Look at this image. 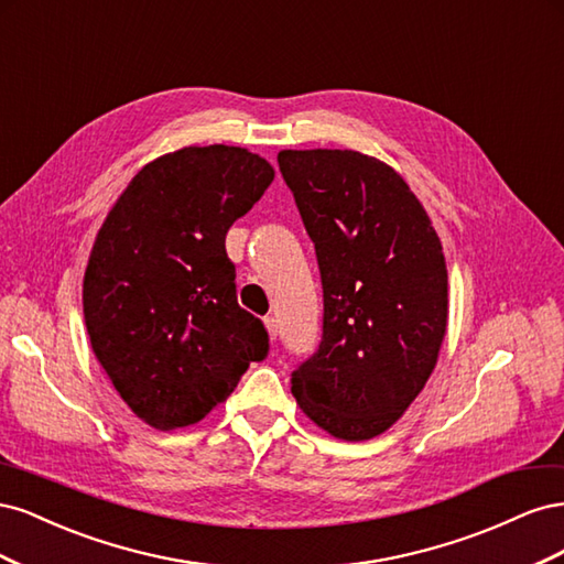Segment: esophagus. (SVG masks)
I'll list each match as a JSON object with an SVG mask.
<instances>
[{
    "mask_svg": "<svg viewBox=\"0 0 564 564\" xmlns=\"http://www.w3.org/2000/svg\"><path fill=\"white\" fill-rule=\"evenodd\" d=\"M265 329H268V336L275 340L278 338V334H280V324H278V319L275 317H265Z\"/></svg>",
    "mask_w": 564,
    "mask_h": 564,
    "instance_id": "34e87169",
    "label": "esophagus"
}]
</instances>
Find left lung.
Returning a JSON list of instances; mask_svg holds the SVG:
<instances>
[{
    "label": "left lung",
    "instance_id": "8db88e82",
    "mask_svg": "<svg viewBox=\"0 0 564 564\" xmlns=\"http://www.w3.org/2000/svg\"><path fill=\"white\" fill-rule=\"evenodd\" d=\"M322 278V340L292 373L311 421L348 442L388 431L416 400L447 332V263L404 178L355 150H282Z\"/></svg>",
    "mask_w": 564,
    "mask_h": 564
}]
</instances>
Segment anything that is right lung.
Returning <instances> with one entry per match:
<instances>
[{
    "label": "right lung",
    "instance_id": "add662e5",
    "mask_svg": "<svg viewBox=\"0 0 564 564\" xmlns=\"http://www.w3.org/2000/svg\"><path fill=\"white\" fill-rule=\"evenodd\" d=\"M272 178L245 148L169 152L131 178L96 235L84 322L115 390L152 429L197 423L268 355L263 322L237 303L226 235Z\"/></svg>",
    "mask_w": 564,
    "mask_h": 564
}]
</instances>
